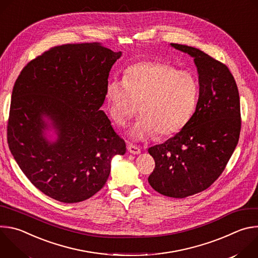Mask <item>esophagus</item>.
<instances>
[{"label":"esophagus","mask_w":258,"mask_h":258,"mask_svg":"<svg viewBox=\"0 0 258 258\" xmlns=\"http://www.w3.org/2000/svg\"><path fill=\"white\" fill-rule=\"evenodd\" d=\"M127 150H128L130 153L135 154V155H138V154L141 153V149L139 148V147H137V146H135V145H133V144H130V145L127 146Z\"/></svg>","instance_id":"obj_1"}]
</instances>
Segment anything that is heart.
Listing matches in <instances>:
<instances>
[{
	"mask_svg": "<svg viewBox=\"0 0 258 258\" xmlns=\"http://www.w3.org/2000/svg\"><path fill=\"white\" fill-rule=\"evenodd\" d=\"M198 82L192 72L177 70L158 60H144L128 66L123 80H110L106 100L112 117L124 124L140 104L141 116L128 130L134 141H145L157 133L168 137L191 119L198 100Z\"/></svg>",
	"mask_w": 258,
	"mask_h": 258,
	"instance_id": "obj_1",
	"label": "heart"
}]
</instances>
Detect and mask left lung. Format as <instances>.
<instances>
[{"instance_id": "8db88e82", "label": "left lung", "mask_w": 258, "mask_h": 258, "mask_svg": "<svg viewBox=\"0 0 258 258\" xmlns=\"http://www.w3.org/2000/svg\"><path fill=\"white\" fill-rule=\"evenodd\" d=\"M194 58L199 98L189 122L149 148L155 168L148 181L158 193L186 198L209 188L224 171L241 131L238 87L229 68L199 49L170 44Z\"/></svg>"}]
</instances>
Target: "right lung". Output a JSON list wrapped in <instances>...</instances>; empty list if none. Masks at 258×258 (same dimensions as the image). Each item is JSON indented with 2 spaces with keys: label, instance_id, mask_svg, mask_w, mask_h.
<instances>
[{
  "label": "right lung",
  "instance_id": "right-lung-1",
  "mask_svg": "<svg viewBox=\"0 0 258 258\" xmlns=\"http://www.w3.org/2000/svg\"><path fill=\"white\" fill-rule=\"evenodd\" d=\"M120 57L99 43L57 46L30 61L15 82L10 151L32 185L57 201L91 198L104 187L112 158L125 153L123 139L100 109Z\"/></svg>",
  "mask_w": 258,
  "mask_h": 258
}]
</instances>
